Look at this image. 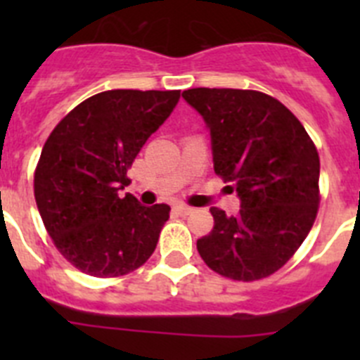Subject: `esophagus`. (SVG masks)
<instances>
[{
  "label": "esophagus",
  "instance_id": "1",
  "mask_svg": "<svg viewBox=\"0 0 360 360\" xmlns=\"http://www.w3.org/2000/svg\"><path fill=\"white\" fill-rule=\"evenodd\" d=\"M173 211L176 212V214H180V216H187V214H191V212L195 211V209L189 207V205H184V203H178V205H174V207H173Z\"/></svg>",
  "mask_w": 360,
  "mask_h": 360
}]
</instances>
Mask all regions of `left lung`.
<instances>
[{
  "mask_svg": "<svg viewBox=\"0 0 360 360\" xmlns=\"http://www.w3.org/2000/svg\"><path fill=\"white\" fill-rule=\"evenodd\" d=\"M182 97L211 129L214 173L241 200L236 216L211 209L214 227L196 249L224 278H269L294 256L316 221V144L297 117L263 91L191 88Z\"/></svg>",
  "mask_w": 360,
  "mask_h": 360,
  "instance_id": "8db88e82",
  "label": "left lung"
}]
</instances>
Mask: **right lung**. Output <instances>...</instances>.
<instances>
[{"label": "right lung", "mask_w": 360, "mask_h": 360, "mask_svg": "<svg viewBox=\"0 0 360 360\" xmlns=\"http://www.w3.org/2000/svg\"><path fill=\"white\" fill-rule=\"evenodd\" d=\"M178 98L180 90L103 91L73 108L44 142L34 173L37 209L57 250L84 274L126 276L157 249L171 207H146L120 189Z\"/></svg>", "instance_id": "add662e5"}]
</instances>
